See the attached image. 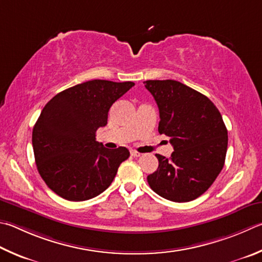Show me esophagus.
<instances>
[{
    "label": "esophagus",
    "instance_id": "34e87169",
    "mask_svg": "<svg viewBox=\"0 0 262 262\" xmlns=\"http://www.w3.org/2000/svg\"><path fill=\"white\" fill-rule=\"evenodd\" d=\"M130 155H132L133 157H141L140 152H137V151H135V150H132V151H130Z\"/></svg>",
    "mask_w": 262,
    "mask_h": 262
}]
</instances>
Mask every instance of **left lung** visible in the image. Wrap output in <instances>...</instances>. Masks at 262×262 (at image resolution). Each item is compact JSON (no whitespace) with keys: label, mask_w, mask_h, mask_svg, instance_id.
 Returning <instances> with one entry per match:
<instances>
[{"label":"left lung","mask_w":262,"mask_h":262,"mask_svg":"<svg viewBox=\"0 0 262 262\" xmlns=\"http://www.w3.org/2000/svg\"><path fill=\"white\" fill-rule=\"evenodd\" d=\"M159 108L158 132L169 137L170 158L156 155L159 166L147 175L156 193L183 203L211 187L225 165L228 132L210 98L175 80L144 82Z\"/></svg>","instance_id":"8db88e82"}]
</instances>
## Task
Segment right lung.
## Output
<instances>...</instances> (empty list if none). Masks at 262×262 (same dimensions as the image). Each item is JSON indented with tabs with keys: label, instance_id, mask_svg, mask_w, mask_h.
<instances>
[{
	"label": "right lung",
	"instance_id": "right-lung-1",
	"mask_svg": "<svg viewBox=\"0 0 262 262\" xmlns=\"http://www.w3.org/2000/svg\"><path fill=\"white\" fill-rule=\"evenodd\" d=\"M135 83L92 80L65 89L46 104L33 128L36 167L46 184L71 202L88 201L106 190L122 161L125 146L108 150L96 141L112 104Z\"/></svg>",
	"mask_w": 262,
	"mask_h": 262
}]
</instances>
